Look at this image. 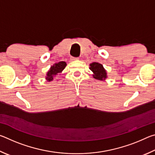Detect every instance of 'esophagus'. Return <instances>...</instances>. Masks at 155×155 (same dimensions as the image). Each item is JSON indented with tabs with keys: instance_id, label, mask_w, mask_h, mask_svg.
<instances>
[{
	"instance_id": "obj_1",
	"label": "esophagus",
	"mask_w": 155,
	"mask_h": 155,
	"mask_svg": "<svg viewBox=\"0 0 155 155\" xmlns=\"http://www.w3.org/2000/svg\"><path fill=\"white\" fill-rule=\"evenodd\" d=\"M79 59V57H72V60H78Z\"/></svg>"
}]
</instances>
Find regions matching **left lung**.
Instances as JSON below:
<instances>
[{"mask_svg": "<svg viewBox=\"0 0 155 155\" xmlns=\"http://www.w3.org/2000/svg\"><path fill=\"white\" fill-rule=\"evenodd\" d=\"M90 69L94 73V78L96 79L103 81L107 78L106 70L104 69L103 65L97 62L91 64Z\"/></svg>", "mask_w": 155, "mask_h": 155, "instance_id": "1", "label": "left lung"}]
</instances>
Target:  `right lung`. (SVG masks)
<instances>
[{"instance_id": "right-lung-1", "label": "right lung", "mask_w": 155, "mask_h": 155, "mask_svg": "<svg viewBox=\"0 0 155 155\" xmlns=\"http://www.w3.org/2000/svg\"><path fill=\"white\" fill-rule=\"evenodd\" d=\"M65 66H66V63L64 61H60L51 66V69H50L48 73H47V81H51L53 80L54 76L57 75L58 73L61 72V71L64 69Z\"/></svg>"}]
</instances>
